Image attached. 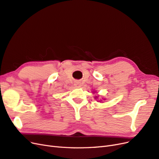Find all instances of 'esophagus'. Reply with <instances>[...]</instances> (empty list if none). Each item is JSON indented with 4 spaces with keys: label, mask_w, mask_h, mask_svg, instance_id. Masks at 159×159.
I'll list each match as a JSON object with an SVG mask.
<instances>
[{
    "label": "esophagus",
    "mask_w": 159,
    "mask_h": 159,
    "mask_svg": "<svg viewBox=\"0 0 159 159\" xmlns=\"http://www.w3.org/2000/svg\"><path fill=\"white\" fill-rule=\"evenodd\" d=\"M75 85L76 86L77 88H80V86H81V85H80V84L78 82V81H77V82L75 83Z\"/></svg>",
    "instance_id": "obj_1"
}]
</instances>
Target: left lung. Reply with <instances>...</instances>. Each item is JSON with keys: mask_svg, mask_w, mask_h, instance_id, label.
Wrapping results in <instances>:
<instances>
[{"mask_svg": "<svg viewBox=\"0 0 159 159\" xmlns=\"http://www.w3.org/2000/svg\"><path fill=\"white\" fill-rule=\"evenodd\" d=\"M96 98H98V97H95V99H96Z\"/></svg>", "mask_w": 159, "mask_h": 159, "instance_id": "obj_1", "label": "left lung"}]
</instances>
